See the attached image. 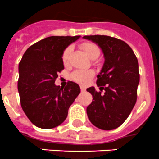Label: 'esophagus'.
Returning a JSON list of instances; mask_svg holds the SVG:
<instances>
[{"label": "esophagus", "instance_id": "obj_1", "mask_svg": "<svg viewBox=\"0 0 159 159\" xmlns=\"http://www.w3.org/2000/svg\"><path fill=\"white\" fill-rule=\"evenodd\" d=\"M85 87L84 86H80V90H81V92H84L85 91Z\"/></svg>", "mask_w": 159, "mask_h": 159}]
</instances>
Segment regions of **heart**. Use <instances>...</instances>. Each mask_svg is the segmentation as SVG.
I'll use <instances>...</instances> for the list:
<instances>
[{
    "instance_id": "obj_1",
    "label": "heart",
    "mask_w": 159,
    "mask_h": 159,
    "mask_svg": "<svg viewBox=\"0 0 159 159\" xmlns=\"http://www.w3.org/2000/svg\"><path fill=\"white\" fill-rule=\"evenodd\" d=\"M80 48L83 49L85 53L88 55V57L91 59H95L98 58L100 55V49L97 45L93 43H83L80 44ZM72 52V47L69 46L67 47L64 50L63 53H62V61L64 63L68 61L69 57L70 55V53ZM93 75V72L92 70H77L75 71L71 75V78L74 80L78 82L80 84H86L88 81L90 79L92 78V76Z\"/></svg>"
}]
</instances>
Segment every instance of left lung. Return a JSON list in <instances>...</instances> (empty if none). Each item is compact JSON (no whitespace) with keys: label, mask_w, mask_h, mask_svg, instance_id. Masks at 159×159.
<instances>
[{"label":"left lung","mask_w":159,"mask_h":159,"mask_svg":"<svg viewBox=\"0 0 159 159\" xmlns=\"http://www.w3.org/2000/svg\"><path fill=\"white\" fill-rule=\"evenodd\" d=\"M84 39L99 46L105 59L96 82L100 91L94 87L87 89L93 96V102L87 107L88 117L101 130H113L127 119L136 102L139 83L138 60L130 46L120 39L105 35Z\"/></svg>","instance_id":"1"}]
</instances>
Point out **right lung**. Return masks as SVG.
<instances>
[{
  "label": "right lung",
  "instance_id": "add662e5",
  "mask_svg": "<svg viewBox=\"0 0 159 159\" xmlns=\"http://www.w3.org/2000/svg\"><path fill=\"white\" fill-rule=\"evenodd\" d=\"M80 36H52L28 48L19 64L18 90L23 111L34 125L52 129L67 117L68 110L80 93V88L69 81L57 86L58 73L64 70L62 53Z\"/></svg>",
  "mask_w": 159,
  "mask_h": 159
}]
</instances>
